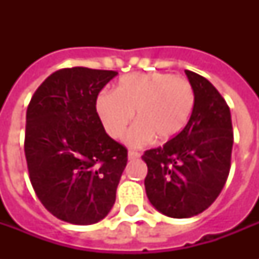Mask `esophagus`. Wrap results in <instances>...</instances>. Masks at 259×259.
Here are the masks:
<instances>
[{
  "label": "esophagus",
  "instance_id": "obj_1",
  "mask_svg": "<svg viewBox=\"0 0 259 259\" xmlns=\"http://www.w3.org/2000/svg\"><path fill=\"white\" fill-rule=\"evenodd\" d=\"M141 154L138 153V152H134V150H129V153H127V158H129L130 161H133V160H137L140 158Z\"/></svg>",
  "mask_w": 259,
  "mask_h": 259
}]
</instances>
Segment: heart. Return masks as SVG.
Listing matches in <instances>:
<instances>
[{
    "label": "heart",
    "mask_w": 259,
    "mask_h": 259,
    "mask_svg": "<svg viewBox=\"0 0 259 259\" xmlns=\"http://www.w3.org/2000/svg\"><path fill=\"white\" fill-rule=\"evenodd\" d=\"M195 106V90L185 78L165 72L129 74L118 80L114 91H102L95 109L103 129L119 140L129 122L126 144L140 148L156 138L166 142L188 123Z\"/></svg>",
    "instance_id": "b5f03b06"
}]
</instances>
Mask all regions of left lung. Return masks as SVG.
<instances>
[{"instance_id":"8db88e82","label":"left lung","mask_w":259,"mask_h":259,"mask_svg":"<svg viewBox=\"0 0 259 259\" xmlns=\"http://www.w3.org/2000/svg\"><path fill=\"white\" fill-rule=\"evenodd\" d=\"M195 90L188 123L176 137L146 150L145 189L154 208L183 219L199 215L217 200L231 166L234 144L230 107L201 75L185 70Z\"/></svg>"}]
</instances>
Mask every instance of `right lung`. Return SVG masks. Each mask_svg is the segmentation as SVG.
<instances>
[{
	"mask_svg": "<svg viewBox=\"0 0 259 259\" xmlns=\"http://www.w3.org/2000/svg\"><path fill=\"white\" fill-rule=\"evenodd\" d=\"M117 71L63 68L40 84L26 110L25 149L38 200L72 225L102 221L115 203L127 149L106 133L98 94Z\"/></svg>",
	"mask_w": 259,
	"mask_h": 259,
	"instance_id": "obj_1",
	"label": "right lung"
}]
</instances>
